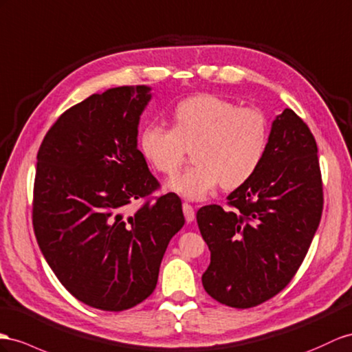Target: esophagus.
I'll return each instance as SVG.
<instances>
[{"instance_id":"1","label":"esophagus","mask_w":352,"mask_h":352,"mask_svg":"<svg viewBox=\"0 0 352 352\" xmlns=\"http://www.w3.org/2000/svg\"><path fill=\"white\" fill-rule=\"evenodd\" d=\"M183 212H184V217H186L187 223H192L195 220V210L190 204H187V202L183 204Z\"/></svg>"}]
</instances>
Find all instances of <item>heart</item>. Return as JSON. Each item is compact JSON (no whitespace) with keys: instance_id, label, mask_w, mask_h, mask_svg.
<instances>
[{"instance_id":"b5f03b06","label":"heart","mask_w":352,"mask_h":352,"mask_svg":"<svg viewBox=\"0 0 352 352\" xmlns=\"http://www.w3.org/2000/svg\"><path fill=\"white\" fill-rule=\"evenodd\" d=\"M270 124L254 107H236L210 94L179 102L173 129L151 123L141 131L142 155L159 173L175 175L192 150L196 164L168 183L170 190L199 201L215 187L245 184L262 165Z\"/></svg>"}]
</instances>
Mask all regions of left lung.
I'll return each mask as SVG.
<instances>
[{
	"label": "left lung",
	"instance_id": "left-lung-1",
	"mask_svg": "<svg viewBox=\"0 0 352 352\" xmlns=\"http://www.w3.org/2000/svg\"><path fill=\"white\" fill-rule=\"evenodd\" d=\"M314 135L290 108L276 116L257 173L228 196V208L197 211L211 251L205 292L247 309L288 285L311 247L322 212V179Z\"/></svg>",
	"mask_w": 352,
	"mask_h": 352
}]
</instances>
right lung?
<instances>
[{
	"label": "right lung",
	"instance_id": "obj_1",
	"mask_svg": "<svg viewBox=\"0 0 352 352\" xmlns=\"http://www.w3.org/2000/svg\"><path fill=\"white\" fill-rule=\"evenodd\" d=\"M150 98L147 86L90 95L59 116L38 148L35 238L60 284L101 311L147 299L186 221L175 193L151 196L160 184L137 148ZM135 200L142 204L131 213Z\"/></svg>",
	"mask_w": 352,
	"mask_h": 352
}]
</instances>
